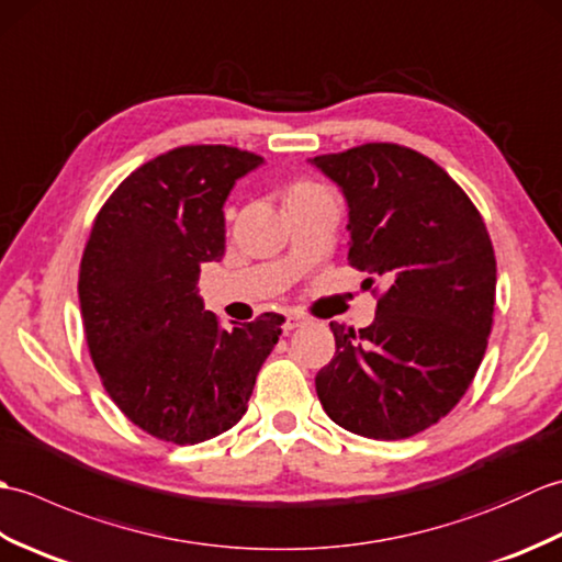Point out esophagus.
Here are the masks:
<instances>
[{
  "label": "esophagus",
  "mask_w": 562,
  "mask_h": 562,
  "mask_svg": "<svg viewBox=\"0 0 562 562\" xmlns=\"http://www.w3.org/2000/svg\"><path fill=\"white\" fill-rule=\"evenodd\" d=\"M304 324V321H302V316H296V314H288V316H284V324H282V328L284 330H294V328H300Z\"/></svg>",
  "instance_id": "34e87169"
}]
</instances>
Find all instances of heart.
<instances>
[{"instance_id": "heart-1", "label": "heart", "mask_w": 562, "mask_h": 562, "mask_svg": "<svg viewBox=\"0 0 562 562\" xmlns=\"http://www.w3.org/2000/svg\"><path fill=\"white\" fill-rule=\"evenodd\" d=\"M314 188H318V186H314V183H294V186L290 188V195L304 193V190H314Z\"/></svg>"}]
</instances>
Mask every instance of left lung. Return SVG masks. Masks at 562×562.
<instances>
[{"mask_svg":"<svg viewBox=\"0 0 562 562\" xmlns=\"http://www.w3.org/2000/svg\"><path fill=\"white\" fill-rule=\"evenodd\" d=\"M312 164L348 200L350 266L389 282L372 326L330 324L336 355L316 374L318 401L348 432L413 437L461 401L481 367L497 282L491 236L420 151L369 142Z\"/></svg>","mask_w":562,"mask_h":562,"instance_id":"8db88e82","label":"left lung"}]
</instances>
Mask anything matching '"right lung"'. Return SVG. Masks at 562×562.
Here are the masks:
<instances>
[{"label":"right lung","instance_id":"right-lung-1","mask_svg":"<svg viewBox=\"0 0 562 562\" xmlns=\"http://www.w3.org/2000/svg\"><path fill=\"white\" fill-rule=\"evenodd\" d=\"M262 157L176 147L142 164L97 214L79 268L93 367L130 423L173 445L234 427L282 333L280 314L226 330L198 294L224 256V202Z\"/></svg>","mask_w":562,"mask_h":562}]
</instances>
